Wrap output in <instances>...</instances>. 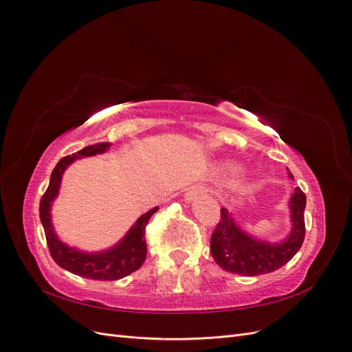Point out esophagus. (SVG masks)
<instances>
[{
	"mask_svg": "<svg viewBox=\"0 0 352 352\" xmlns=\"http://www.w3.org/2000/svg\"><path fill=\"white\" fill-rule=\"evenodd\" d=\"M204 192H206V188L202 186V185H199V184L192 185V186H190V188L186 190V194H185V201H188V202L194 201L197 197H199L201 194H204Z\"/></svg>",
	"mask_w": 352,
	"mask_h": 352,
	"instance_id": "34e87169",
	"label": "esophagus"
}]
</instances>
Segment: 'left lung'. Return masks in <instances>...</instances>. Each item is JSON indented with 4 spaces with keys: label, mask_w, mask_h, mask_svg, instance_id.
Listing matches in <instances>:
<instances>
[{
    "label": "left lung",
    "mask_w": 352,
    "mask_h": 352,
    "mask_svg": "<svg viewBox=\"0 0 352 352\" xmlns=\"http://www.w3.org/2000/svg\"><path fill=\"white\" fill-rule=\"evenodd\" d=\"M287 176L294 179L292 173ZM305 195L300 188L289 199L291 232L280 242L254 238L238 226L232 212L221 208L220 223L211 235V255L223 270L242 276H258L280 269L300 251L305 236Z\"/></svg>",
    "instance_id": "obj_1"
}]
</instances>
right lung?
Listing matches in <instances>:
<instances>
[{
  "mask_svg": "<svg viewBox=\"0 0 352 352\" xmlns=\"http://www.w3.org/2000/svg\"><path fill=\"white\" fill-rule=\"evenodd\" d=\"M110 146V142H100L85 146L80 151L72 155L63 157L52 170L48 189L39 202V219L45 230V238L52 260L65 270L94 280H117L141 267L146 258L145 226L148 220L158 210V207H154L150 211H146L145 214L133 223V226L127 230L126 235L109 250L87 252L69 247L66 242L60 241L54 226H52L51 207L58 195L63 175L76 160L104 154Z\"/></svg>",
  "mask_w": 352,
  "mask_h": 352,
  "instance_id": "1",
  "label": "right lung"
}]
</instances>
